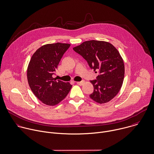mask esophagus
Here are the masks:
<instances>
[{
	"mask_svg": "<svg viewBox=\"0 0 154 154\" xmlns=\"http://www.w3.org/2000/svg\"><path fill=\"white\" fill-rule=\"evenodd\" d=\"M77 84L79 85H82L84 83H85V81H81V82H76Z\"/></svg>",
	"mask_w": 154,
	"mask_h": 154,
	"instance_id": "esophagus-1",
	"label": "esophagus"
}]
</instances>
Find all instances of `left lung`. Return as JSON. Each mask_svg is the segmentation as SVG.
Wrapping results in <instances>:
<instances>
[{
	"instance_id": "left-lung-1",
	"label": "left lung",
	"mask_w": 154,
	"mask_h": 154,
	"mask_svg": "<svg viewBox=\"0 0 154 154\" xmlns=\"http://www.w3.org/2000/svg\"><path fill=\"white\" fill-rule=\"evenodd\" d=\"M73 49L94 71H99L97 80L90 81L94 87L90 98L99 104L113 99L121 90L125 74L124 61L117 49L108 42L95 40L84 42Z\"/></svg>"
}]
</instances>
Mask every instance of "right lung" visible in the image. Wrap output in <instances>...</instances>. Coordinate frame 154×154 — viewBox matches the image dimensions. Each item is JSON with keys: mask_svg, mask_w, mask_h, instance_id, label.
<instances>
[{"mask_svg": "<svg viewBox=\"0 0 154 154\" xmlns=\"http://www.w3.org/2000/svg\"><path fill=\"white\" fill-rule=\"evenodd\" d=\"M70 44H48L33 54L27 70L29 85L35 96L44 104L55 106L67 96L72 85L52 77L64 53Z\"/></svg>", "mask_w": 154, "mask_h": 154, "instance_id": "1", "label": "right lung"}]
</instances>
